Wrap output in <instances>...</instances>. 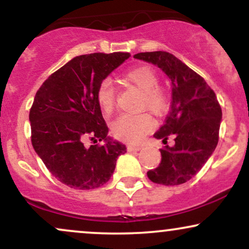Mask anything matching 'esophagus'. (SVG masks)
<instances>
[{
	"label": "esophagus",
	"mask_w": 249,
	"mask_h": 249,
	"mask_svg": "<svg viewBox=\"0 0 249 249\" xmlns=\"http://www.w3.org/2000/svg\"><path fill=\"white\" fill-rule=\"evenodd\" d=\"M142 148V147L139 146V145H128L127 151L128 152H137V151H141Z\"/></svg>",
	"instance_id": "1"
}]
</instances>
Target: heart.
I'll use <instances>...</instances> for the list:
<instances>
[{"label":"heart","mask_w":249,"mask_h":249,"mask_svg":"<svg viewBox=\"0 0 249 249\" xmlns=\"http://www.w3.org/2000/svg\"><path fill=\"white\" fill-rule=\"evenodd\" d=\"M142 91L141 108H147L154 115H161L167 107V96L158 88L159 78L150 67H138L130 70L124 76ZM96 99L103 112L110 113L115 107L116 92L112 83L104 81L99 84ZM153 128V119L148 113L121 115L112 123V133L116 138L128 142H138Z\"/></svg>","instance_id":"heart-1"}]
</instances>
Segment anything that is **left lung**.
Listing matches in <instances>:
<instances>
[{"label":"left lung","instance_id":"1","mask_svg":"<svg viewBox=\"0 0 249 249\" xmlns=\"http://www.w3.org/2000/svg\"><path fill=\"white\" fill-rule=\"evenodd\" d=\"M133 57L157 65L172 85L170 113L153 134L165 144L160 148L161 161L147 177L165 186L184 184L201 170L218 145L221 107L205 79L172 53L152 51ZM171 134L175 136L173 147L166 145Z\"/></svg>","mask_w":249,"mask_h":249}]
</instances>
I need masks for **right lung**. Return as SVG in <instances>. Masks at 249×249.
Wrapping results in <instances>:
<instances>
[{"instance_id": "1", "label": "right lung", "mask_w": 249, "mask_h": 249, "mask_svg": "<svg viewBox=\"0 0 249 249\" xmlns=\"http://www.w3.org/2000/svg\"><path fill=\"white\" fill-rule=\"evenodd\" d=\"M128 57V53L77 56L36 92L29 113L31 142L51 174L67 186H103L112 176L118 156L126 152L124 144L107 136L96 92ZM87 139L106 144L87 148Z\"/></svg>"}]
</instances>
